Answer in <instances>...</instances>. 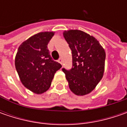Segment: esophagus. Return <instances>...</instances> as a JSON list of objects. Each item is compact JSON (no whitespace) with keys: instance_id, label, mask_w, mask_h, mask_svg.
<instances>
[{"instance_id":"esophagus-1","label":"esophagus","mask_w":127,"mask_h":127,"mask_svg":"<svg viewBox=\"0 0 127 127\" xmlns=\"http://www.w3.org/2000/svg\"><path fill=\"white\" fill-rule=\"evenodd\" d=\"M58 62H59V64H61V65H62V63H63L62 59H61V58H59V60H58Z\"/></svg>"}]
</instances>
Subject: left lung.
Listing matches in <instances>:
<instances>
[{
  "instance_id": "8db88e82",
  "label": "left lung",
  "mask_w": 127,
  "mask_h": 127,
  "mask_svg": "<svg viewBox=\"0 0 127 127\" xmlns=\"http://www.w3.org/2000/svg\"><path fill=\"white\" fill-rule=\"evenodd\" d=\"M63 35L72 51L73 67L63 68L70 90L76 95L91 93L102 78L105 51L95 37L78 30H69Z\"/></svg>"
}]
</instances>
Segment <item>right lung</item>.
<instances>
[{
	"label": "right lung",
	"mask_w": 127,
	"mask_h": 127,
	"mask_svg": "<svg viewBox=\"0 0 127 127\" xmlns=\"http://www.w3.org/2000/svg\"><path fill=\"white\" fill-rule=\"evenodd\" d=\"M54 32L37 33L20 45L15 65L22 85L36 94L49 90L61 65L52 60L47 45Z\"/></svg>",
	"instance_id": "right-lung-1"
}]
</instances>
